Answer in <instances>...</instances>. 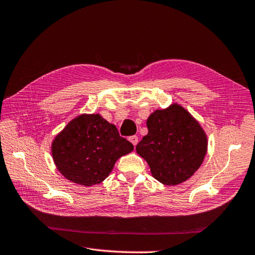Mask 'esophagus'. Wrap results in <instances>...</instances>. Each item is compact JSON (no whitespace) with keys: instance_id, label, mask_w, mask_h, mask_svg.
<instances>
[{"instance_id":"obj_1","label":"esophagus","mask_w":255,"mask_h":255,"mask_svg":"<svg viewBox=\"0 0 255 255\" xmlns=\"http://www.w3.org/2000/svg\"><path fill=\"white\" fill-rule=\"evenodd\" d=\"M129 141L131 142L133 145H137V143H138V137H137V135H131V137H129Z\"/></svg>"}]
</instances>
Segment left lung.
<instances>
[{"instance_id":"1","label":"left lung","mask_w":255,"mask_h":255,"mask_svg":"<svg viewBox=\"0 0 255 255\" xmlns=\"http://www.w3.org/2000/svg\"><path fill=\"white\" fill-rule=\"evenodd\" d=\"M149 132L135 146L156 180L166 186L186 181L199 169L208 150L200 124L182 106L156 110L146 121Z\"/></svg>"}]
</instances>
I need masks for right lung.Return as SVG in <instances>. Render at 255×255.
Instances as JSON below:
<instances>
[{
  "label": "right lung",
  "mask_w": 255,
  "mask_h": 255,
  "mask_svg": "<svg viewBox=\"0 0 255 255\" xmlns=\"http://www.w3.org/2000/svg\"><path fill=\"white\" fill-rule=\"evenodd\" d=\"M133 150L117 128L100 114H82L52 142V156L65 178L81 186L102 182L118 158Z\"/></svg>",
  "instance_id": "right-lung-1"
}]
</instances>
